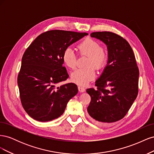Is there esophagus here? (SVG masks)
I'll return each mask as SVG.
<instances>
[{"label": "esophagus", "mask_w": 154, "mask_h": 154, "mask_svg": "<svg viewBox=\"0 0 154 154\" xmlns=\"http://www.w3.org/2000/svg\"><path fill=\"white\" fill-rule=\"evenodd\" d=\"M78 91H80V92H83L85 91V88L83 87H82V86L79 85L78 87Z\"/></svg>", "instance_id": "1"}]
</instances>
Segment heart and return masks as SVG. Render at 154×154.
Returning <instances> with one entry per match:
<instances>
[{"mask_svg": "<svg viewBox=\"0 0 154 154\" xmlns=\"http://www.w3.org/2000/svg\"><path fill=\"white\" fill-rule=\"evenodd\" d=\"M78 53L81 55H88L85 68L78 69L71 74V80L79 85H86L96 76L95 69H101L106 63L108 52L101 47L100 43L91 38H86L78 44ZM77 55L71 48H67L63 54V60L66 66L71 69L76 67Z\"/></svg>", "mask_w": 154, "mask_h": 154, "instance_id": "1", "label": "heart"}]
</instances>
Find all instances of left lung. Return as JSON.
<instances>
[{
    "mask_svg": "<svg viewBox=\"0 0 154 154\" xmlns=\"http://www.w3.org/2000/svg\"><path fill=\"white\" fill-rule=\"evenodd\" d=\"M91 37L107 45L108 63L96 82V89L87 88L91 100L88 116L93 122L106 125L123 119L138 94L139 71L128 42L114 32H93Z\"/></svg>",
    "mask_w": 154,
    "mask_h": 154,
    "instance_id": "1",
    "label": "left lung"
}]
</instances>
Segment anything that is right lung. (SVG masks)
<instances>
[{"label": "right lung", "mask_w": 154, "mask_h": 154, "mask_svg": "<svg viewBox=\"0 0 154 154\" xmlns=\"http://www.w3.org/2000/svg\"><path fill=\"white\" fill-rule=\"evenodd\" d=\"M87 32L51 30L37 36L24 52L17 82L23 108L30 117L41 122L62 115L68 101L78 93L69 83L56 87L69 78L63 67V54L70 45Z\"/></svg>", "instance_id": "1"}]
</instances>
